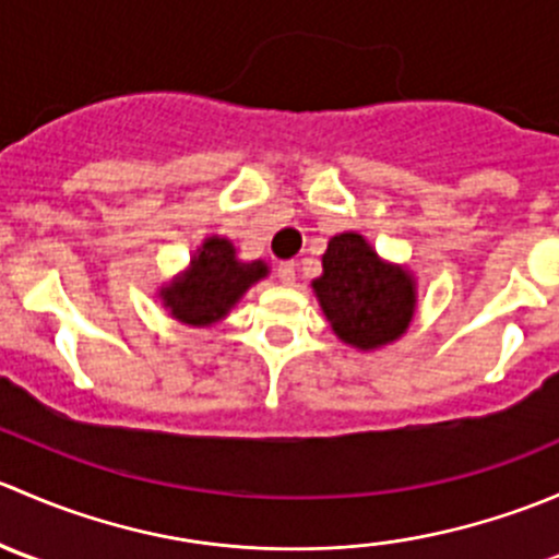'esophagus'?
<instances>
[{"label":"esophagus","mask_w":559,"mask_h":559,"mask_svg":"<svg viewBox=\"0 0 559 559\" xmlns=\"http://www.w3.org/2000/svg\"><path fill=\"white\" fill-rule=\"evenodd\" d=\"M295 278H297V264L295 262H281L278 264V281H281V284L292 286V284H295Z\"/></svg>","instance_id":"obj_1"}]
</instances>
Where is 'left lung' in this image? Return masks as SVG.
Returning <instances> with one entry per match:
<instances>
[{
	"label": "left lung",
	"instance_id": "1",
	"mask_svg": "<svg viewBox=\"0 0 559 559\" xmlns=\"http://www.w3.org/2000/svg\"><path fill=\"white\" fill-rule=\"evenodd\" d=\"M311 286L337 341L357 352H379L400 341L419 306L414 273L381 257L359 233L330 238Z\"/></svg>",
	"mask_w": 559,
	"mask_h": 559
}]
</instances>
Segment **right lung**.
Segmentation results:
<instances>
[{
  "mask_svg": "<svg viewBox=\"0 0 559 559\" xmlns=\"http://www.w3.org/2000/svg\"><path fill=\"white\" fill-rule=\"evenodd\" d=\"M267 275L270 264L264 259L246 262L233 240L207 235L189 257V264L156 289V297L170 319L205 330L227 319L246 292Z\"/></svg>",
  "mask_w": 559,
  "mask_h": 559,
  "instance_id": "add662e5",
  "label": "right lung"
}]
</instances>
